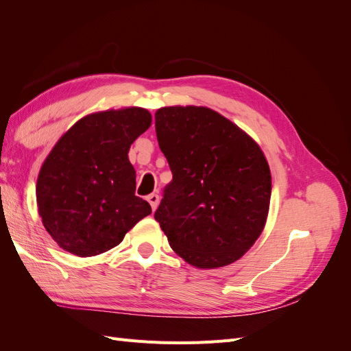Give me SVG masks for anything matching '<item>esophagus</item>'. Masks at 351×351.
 <instances>
[{"instance_id": "esophagus-1", "label": "esophagus", "mask_w": 351, "mask_h": 351, "mask_svg": "<svg viewBox=\"0 0 351 351\" xmlns=\"http://www.w3.org/2000/svg\"><path fill=\"white\" fill-rule=\"evenodd\" d=\"M147 202H149L151 206H152V209L155 210V209L158 208V204H159V196H158V195H155V193H152V195L147 196Z\"/></svg>"}]
</instances>
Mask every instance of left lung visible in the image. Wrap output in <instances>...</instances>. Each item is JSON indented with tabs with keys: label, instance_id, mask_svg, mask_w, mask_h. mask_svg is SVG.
<instances>
[{
	"label": "left lung",
	"instance_id": "8db88e82",
	"mask_svg": "<svg viewBox=\"0 0 351 351\" xmlns=\"http://www.w3.org/2000/svg\"><path fill=\"white\" fill-rule=\"evenodd\" d=\"M159 147L173 171L155 219L180 258L199 269L239 261L259 239L271 202L261 146L208 107L155 112Z\"/></svg>",
	"mask_w": 351,
	"mask_h": 351
}]
</instances>
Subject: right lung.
Instances as JSON below:
<instances>
[{
    "mask_svg": "<svg viewBox=\"0 0 351 351\" xmlns=\"http://www.w3.org/2000/svg\"><path fill=\"white\" fill-rule=\"evenodd\" d=\"M141 107L84 115L62 134L42 164L36 182L38 212L61 249L80 258L120 244L152 212L134 195L132 143L151 127Z\"/></svg>",
    "mask_w": 351,
    "mask_h": 351,
    "instance_id": "obj_1",
    "label": "right lung"
}]
</instances>
